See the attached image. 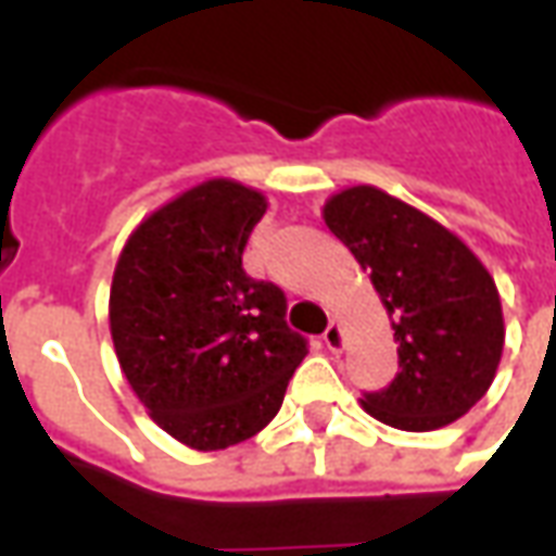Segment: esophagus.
Segmentation results:
<instances>
[{"instance_id":"obj_1","label":"esophagus","mask_w":556,"mask_h":556,"mask_svg":"<svg viewBox=\"0 0 556 556\" xmlns=\"http://www.w3.org/2000/svg\"><path fill=\"white\" fill-rule=\"evenodd\" d=\"M323 340H326V346L331 352L343 350V343H346V338H343V328H340V323H334V319H331V326L326 328V334H323Z\"/></svg>"}]
</instances>
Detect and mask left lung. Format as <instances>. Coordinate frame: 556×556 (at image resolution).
I'll return each mask as SVG.
<instances>
[{"instance_id":"obj_1","label":"left lung","mask_w":556,"mask_h":556,"mask_svg":"<svg viewBox=\"0 0 556 556\" xmlns=\"http://www.w3.org/2000/svg\"><path fill=\"white\" fill-rule=\"evenodd\" d=\"M328 230L370 275L394 328L400 370L362 400L388 427L432 432L492 388L504 352L501 293L483 261L441 222L376 186L323 204Z\"/></svg>"}]
</instances>
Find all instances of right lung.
<instances>
[{
    "instance_id": "1",
    "label": "right lung",
    "mask_w": 556,
    "mask_h": 556,
    "mask_svg": "<svg viewBox=\"0 0 556 556\" xmlns=\"http://www.w3.org/2000/svg\"><path fill=\"white\" fill-rule=\"evenodd\" d=\"M266 194L213 177L153 210L121 249L109 331L153 424L192 450L257 435L307 355L287 299L242 269Z\"/></svg>"
}]
</instances>
